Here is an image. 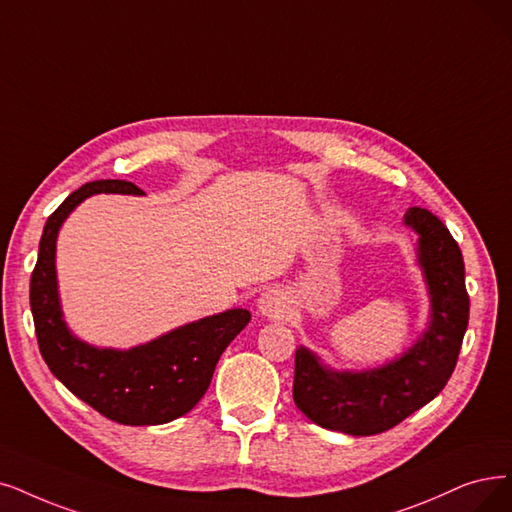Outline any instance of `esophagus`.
Returning <instances> with one entry per match:
<instances>
[{
  "label": "esophagus",
  "instance_id": "1",
  "mask_svg": "<svg viewBox=\"0 0 512 512\" xmlns=\"http://www.w3.org/2000/svg\"><path fill=\"white\" fill-rule=\"evenodd\" d=\"M258 313L264 317H283L288 313V296L281 290H267L258 298Z\"/></svg>",
  "mask_w": 512,
  "mask_h": 512
}]
</instances>
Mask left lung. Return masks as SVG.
<instances>
[{"instance_id": "1", "label": "left lung", "mask_w": 512, "mask_h": 512, "mask_svg": "<svg viewBox=\"0 0 512 512\" xmlns=\"http://www.w3.org/2000/svg\"><path fill=\"white\" fill-rule=\"evenodd\" d=\"M403 224L418 233L416 262L431 313L418 340L380 367L332 370L311 349H296L294 403L311 422L355 437L378 435L433 401L452 376L468 325L464 260L443 222L410 208Z\"/></svg>"}]
</instances>
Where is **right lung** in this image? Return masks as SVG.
I'll use <instances>...</instances> for the list:
<instances>
[{"mask_svg":"<svg viewBox=\"0 0 512 512\" xmlns=\"http://www.w3.org/2000/svg\"><path fill=\"white\" fill-rule=\"evenodd\" d=\"M98 193L145 195L126 180H94L71 193L48 218L29 294L39 353L75 397L105 418L128 426L166 424L191 412L206 395L220 355L252 315L248 309H229L132 349H102L79 340L60 306L56 239L79 203Z\"/></svg>","mask_w":512,"mask_h":512,"instance_id":"right-lung-1","label":"right lung"}]
</instances>
